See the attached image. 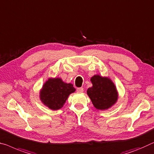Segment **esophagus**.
Masks as SVG:
<instances>
[{
  "mask_svg": "<svg viewBox=\"0 0 154 154\" xmlns=\"http://www.w3.org/2000/svg\"><path fill=\"white\" fill-rule=\"evenodd\" d=\"M83 91H84V89H83V88H82V87H80V88H78L77 89V92H78V93H82V92H83Z\"/></svg>",
  "mask_w": 154,
  "mask_h": 154,
  "instance_id": "34e87169",
  "label": "esophagus"
}]
</instances>
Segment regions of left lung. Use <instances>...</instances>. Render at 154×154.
I'll use <instances>...</instances> for the list:
<instances>
[{
  "mask_svg": "<svg viewBox=\"0 0 154 154\" xmlns=\"http://www.w3.org/2000/svg\"><path fill=\"white\" fill-rule=\"evenodd\" d=\"M90 80L92 87L87 89V94L94 107L105 111L116 103L118 92L115 84L109 78L95 74Z\"/></svg>",
  "mask_w": 154,
  "mask_h": 154,
  "instance_id": "obj_1",
  "label": "left lung"
}]
</instances>
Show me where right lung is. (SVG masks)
<instances>
[{
    "instance_id": "add662e5",
    "label": "right lung",
    "mask_w": 154,
    "mask_h": 154,
    "mask_svg": "<svg viewBox=\"0 0 154 154\" xmlns=\"http://www.w3.org/2000/svg\"><path fill=\"white\" fill-rule=\"evenodd\" d=\"M75 91L72 83H66L60 78L50 77L40 90V100L50 109L58 110L63 107L68 97Z\"/></svg>"
}]
</instances>
